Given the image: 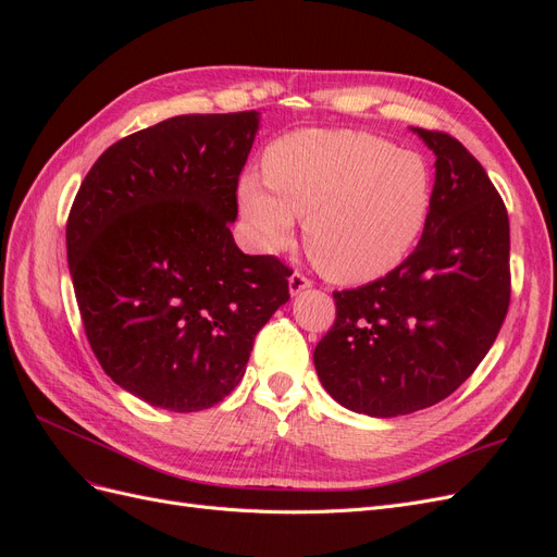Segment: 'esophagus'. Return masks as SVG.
I'll return each mask as SVG.
<instances>
[{
	"instance_id": "esophagus-1",
	"label": "esophagus",
	"mask_w": 557,
	"mask_h": 557,
	"mask_svg": "<svg viewBox=\"0 0 557 557\" xmlns=\"http://www.w3.org/2000/svg\"><path fill=\"white\" fill-rule=\"evenodd\" d=\"M288 283H290V295H299L301 290L311 288V278H307L305 274H299V272H295Z\"/></svg>"
}]
</instances>
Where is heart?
Masks as SVG:
<instances>
[{"label": "heart", "instance_id": "obj_1", "mask_svg": "<svg viewBox=\"0 0 557 557\" xmlns=\"http://www.w3.org/2000/svg\"><path fill=\"white\" fill-rule=\"evenodd\" d=\"M264 178H239V207L267 250L293 239L305 218V246L325 276L379 278L409 256L428 223L432 176L413 150L356 129H299L276 139Z\"/></svg>", "mask_w": 557, "mask_h": 557}]
</instances>
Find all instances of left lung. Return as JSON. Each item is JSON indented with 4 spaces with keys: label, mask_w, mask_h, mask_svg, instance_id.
I'll use <instances>...</instances> for the list:
<instances>
[{
    "label": "left lung",
    "mask_w": 557,
    "mask_h": 557,
    "mask_svg": "<svg viewBox=\"0 0 557 557\" xmlns=\"http://www.w3.org/2000/svg\"><path fill=\"white\" fill-rule=\"evenodd\" d=\"M436 156L428 223L391 274L334 293L336 318L313 350L325 391L374 418L446 399L495 344L511 299L507 207L469 150L413 127Z\"/></svg>",
    "instance_id": "8db88e82"
}]
</instances>
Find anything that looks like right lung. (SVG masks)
<instances>
[{
	"label": "right lung",
	"instance_id": "add662e5",
	"mask_svg": "<svg viewBox=\"0 0 557 557\" xmlns=\"http://www.w3.org/2000/svg\"><path fill=\"white\" fill-rule=\"evenodd\" d=\"M258 111L176 115L109 146L66 221V260L95 358L176 413L239 385L252 339L290 299V269L234 244Z\"/></svg>",
	"mask_w": 557,
	"mask_h": 557
}]
</instances>
